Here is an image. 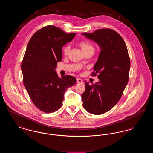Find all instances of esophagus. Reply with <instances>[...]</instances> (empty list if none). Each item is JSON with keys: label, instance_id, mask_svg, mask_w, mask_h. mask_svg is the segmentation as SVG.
Wrapping results in <instances>:
<instances>
[{"label": "esophagus", "instance_id": "obj_1", "mask_svg": "<svg viewBox=\"0 0 153 153\" xmlns=\"http://www.w3.org/2000/svg\"><path fill=\"white\" fill-rule=\"evenodd\" d=\"M77 82L78 83H82V82H83L82 80H81V79H79V78H77Z\"/></svg>", "mask_w": 153, "mask_h": 153}]
</instances>
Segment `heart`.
<instances>
[{"instance_id": "obj_1", "label": "heart", "mask_w": 153, "mask_h": 153, "mask_svg": "<svg viewBox=\"0 0 153 153\" xmlns=\"http://www.w3.org/2000/svg\"><path fill=\"white\" fill-rule=\"evenodd\" d=\"M79 45H80L81 49L84 53L87 52L89 51H94V48L91 44L88 43L85 41H80L79 42ZM70 50V45L67 44L63 47L62 49V52L64 54H66L68 53V52Z\"/></svg>"}]
</instances>
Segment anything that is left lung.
<instances>
[{
  "instance_id": "left-lung-1",
  "label": "left lung",
  "mask_w": 153,
  "mask_h": 153,
  "mask_svg": "<svg viewBox=\"0 0 153 153\" xmlns=\"http://www.w3.org/2000/svg\"><path fill=\"white\" fill-rule=\"evenodd\" d=\"M82 35L95 41L100 48L92 73L94 76L99 73V81L89 85L84 81L82 105L88 112L101 115L112 108L122 96L129 80L130 57L123 39L113 30L101 29Z\"/></svg>"
}]
</instances>
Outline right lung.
Masks as SVG:
<instances>
[{
  "instance_id": "right-lung-1",
  "label": "right lung",
  "mask_w": 153,
  "mask_h": 153,
  "mask_svg": "<svg viewBox=\"0 0 153 153\" xmlns=\"http://www.w3.org/2000/svg\"><path fill=\"white\" fill-rule=\"evenodd\" d=\"M75 35L49 25L36 32L27 44L21 65L23 84L34 104L45 113L58 110L66 89L76 83L70 75L59 78L55 71L63 46Z\"/></svg>"
}]
</instances>
